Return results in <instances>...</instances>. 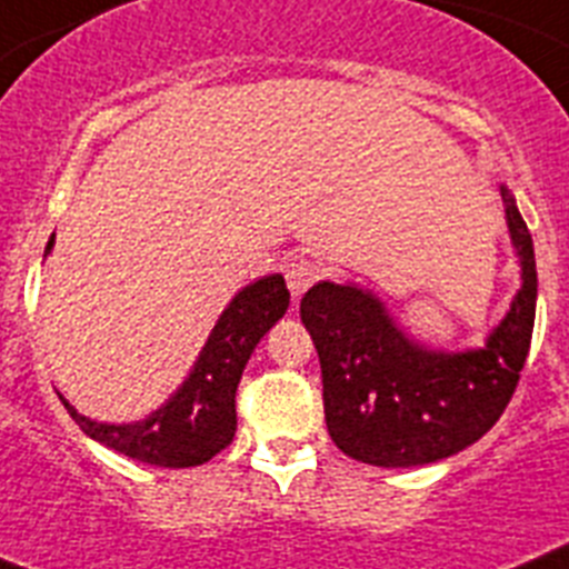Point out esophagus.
<instances>
[{
    "label": "esophagus",
    "instance_id": "obj_1",
    "mask_svg": "<svg viewBox=\"0 0 569 569\" xmlns=\"http://www.w3.org/2000/svg\"><path fill=\"white\" fill-rule=\"evenodd\" d=\"M317 278H320V263H315L311 258H295L286 266V283H289V291L295 297H300L309 286H315Z\"/></svg>",
    "mask_w": 569,
    "mask_h": 569
}]
</instances>
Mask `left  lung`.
<instances>
[{"label": "left lung", "mask_w": 569, "mask_h": 569, "mask_svg": "<svg viewBox=\"0 0 569 569\" xmlns=\"http://www.w3.org/2000/svg\"><path fill=\"white\" fill-rule=\"evenodd\" d=\"M521 289L476 351H431L408 340L366 289L311 286L300 320L322 371V408L337 448L357 462L413 468L453 457L482 439L508 408L536 320L533 238L501 187Z\"/></svg>", "instance_id": "8db88e82"}]
</instances>
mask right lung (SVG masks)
I'll list each match as a JSON object with an SVG mask.
<instances>
[{"instance_id":"right-lung-1","label":"right lung","mask_w":569,"mask_h":569,"mask_svg":"<svg viewBox=\"0 0 569 569\" xmlns=\"http://www.w3.org/2000/svg\"><path fill=\"white\" fill-rule=\"evenodd\" d=\"M53 249V238L48 249ZM289 309L283 274H269L232 297L209 335L196 368L158 411L141 422L107 425L81 417L61 397L81 431L107 448L158 468H196L221 453L234 437V391L260 337Z\"/></svg>"}]
</instances>
